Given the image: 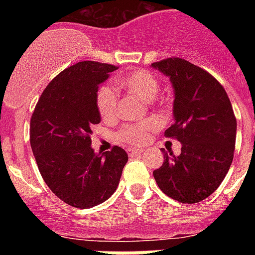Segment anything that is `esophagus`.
Segmentation results:
<instances>
[{
  "instance_id": "1",
  "label": "esophagus",
  "mask_w": 255,
  "mask_h": 255,
  "mask_svg": "<svg viewBox=\"0 0 255 255\" xmlns=\"http://www.w3.org/2000/svg\"><path fill=\"white\" fill-rule=\"evenodd\" d=\"M128 153H129V156L141 155V153H143V151H141V149H136V148H129V149H128Z\"/></svg>"
}]
</instances>
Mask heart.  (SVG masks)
Masks as SVG:
<instances>
[{"instance_id":"obj_1","label":"heart","mask_w":255,"mask_h":255,"mask_svg":"<svg viewBox=\"0 0 255 255\" xmlns=\"http://www.w3.org/2000/svg\"><path fill=\"white\" fill-rule=\"evenodd\" d=\"M119 86L127 91L135 94L145 102H151L159 94V79L148 70H136L133 73L127 74L119 79ZM96 107L103 119H114L118 115L119 110V96L114 87L108 85L100 86L95 96ZM156 127L153 120H148L143 123L127 124L118 133L120 141L129 144H140L147 139L148 131Z\"/></svg>"}]
</instances>
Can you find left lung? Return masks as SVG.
Instances as JSON below:
<instances>
[{
    "label": "left lung",
    "instance_id": "8db88e82",
    "mask_svg": "<svg viewBox=\"0 0 255 255\" xmlns=\"http://www.w3.org/2000/svg\"><path fill=\"white\" fill-rule=\"evenodd\" d=\"M173 86V124L164 135L181 143V153H164L153 170L157 185L178 202L196 204L209 197L233 161L237 120L225 88L201 67L167 58L152 63Z\"/></svg>",
    "mask_w": 255,
    "mask_h": 255
}]
</instances>
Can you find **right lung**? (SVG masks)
<instances>
[{
	"instance_id": "obj_1",
	"label": "right lung",
	"mask_w": 255,
	"mask_h": 255,
	"mask_svg": "<svg viewBox=\"0 0 255 255\" xmlns=\"http://www.w3.org/2000/svg\"><path fill=\"white\" fill-rule=\"evenodd\" d=\"M116 66L85 61L58 74L43 90L30 120V145L46 185L66 204L87 209L111 197L127 152L91 148V128L100 123L95 96Z\"/></svg>"
}]
</instances>
